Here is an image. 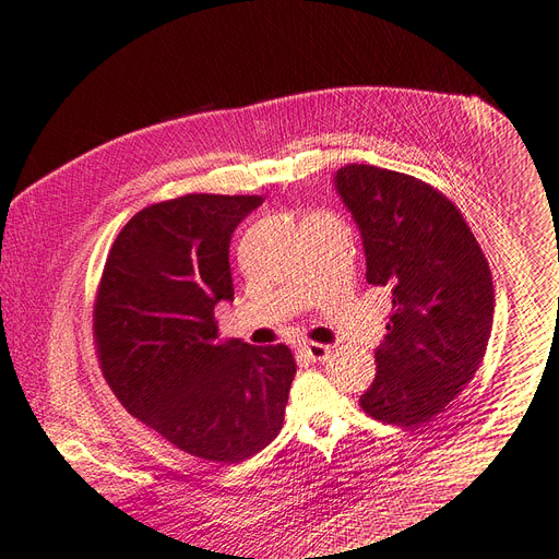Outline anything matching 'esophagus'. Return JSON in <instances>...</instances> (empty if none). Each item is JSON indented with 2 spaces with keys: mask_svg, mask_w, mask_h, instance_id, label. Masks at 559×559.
<instances>
[{
  "mask_svg": "<svg viewBox=\"0 0 559 559\" xmlns=\"http://www.w3.org/2000/svg\"><path fill=\"white\" fill-rule=\"evenodd\" d=\"M301 353H304L308 359H312V361H323V359H328L330 348L323 346V344H317V342H304V344H301Z\"/></svg>",
  "mask_w": 559,
  "mask_h": 559,
  "instance_id": "34e87169",
  "label": "esophagus"
}]
</instances>
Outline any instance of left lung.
Returning a JSON list of instances; mask_svg holds the SVG:
<instances>
[{"instance_id": "8db88e82", "label": "left lung", "mask_w": 559, "mask_h": 559, "mask_svg": "<svg viewBox=\"0 0 559 559\" xmlns=\"http://www.w3.org/2000/svg\"><path fill=\"white\" fill-rule=\"evenodd\" d=\"M334 186L366 251V281L393 294L378 373L359 397L386 425L423 427L474 378L488 350L495 287L463 213L431 183L368 164Z\"/></svg>"}]
</instances>
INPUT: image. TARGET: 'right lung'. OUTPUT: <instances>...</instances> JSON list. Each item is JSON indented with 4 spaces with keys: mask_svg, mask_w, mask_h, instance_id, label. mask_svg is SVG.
<instances>
[{
    "mask_svg": "<svg viewBox=\"0 0 559 559\" xmlns=\"http://www.w3.org/2000/svg\"><path fill=\"white\" fill-rule=\"evenodd\" d=\"M260 195L189 193L141 209L111 245L94 301L100 370L177 450L234 465L278 436L296 361L285 344L217 342L234 299L229 242Z\"/></svg>",
    "mask_w": 559,
    "mask_h": 559,
    "instance_id": "right-lung-1",
    "label": "right lung"
}]
</instances>
